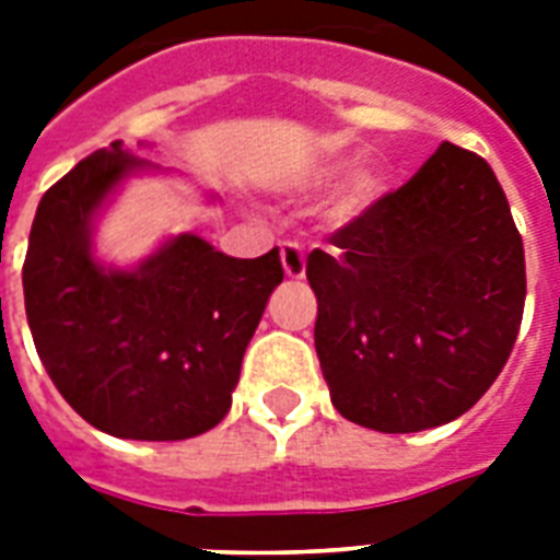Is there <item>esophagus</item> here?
Listing matches in <instances>:
<instances>
[{"mask_svg": "<svg viewBox=\"0 0 560 560\" xmlns=\"http://www.w3.org/2000/svg\"><path fill=\"white\" fill-rule=\"evenodd\" d=\"M281 267L288 279H305V253L299 244H281Z\"/></svg>", "mask_w": 560, "mask_h": 560, "instance_id": "esophagus-1", "label": "esophagus"}]
</instances>
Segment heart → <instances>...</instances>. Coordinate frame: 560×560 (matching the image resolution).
<instances>
[{
	"label": "heart",
	"instance_id": "obj_1",
	"mask_svg": "<svg viewBox=\"0 0 560 560\" xmlns=\"http://www.w3.org/2000/svg\"><path fill=\"white\" fill-rule=\"evenodd\" d=\"M342 186L337 191V211L342 218H358L363 211H369L374 202L381 200L386 191V177L377 168H358L351 171L349 160H328L311 174V186L314 188H328L334 183Z\"/></svg>",
	"mask_w": 560,
	"mask_h": 560
}]
</instances>
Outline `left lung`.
<instances>
[{
	"mask_svg": "<svg viewBox=\"0 0 560 560\" xmlns=\"http://www.w3.org/2000/svg\"><path fill=\"white\" fill-rule=\"evenodd\" d=\"M307 255L331 404L377 433L465 416L503 372L526 299L521 232L482 156L442 142Z\"/></svg>",
	"mask_w": 560,
	"mask_h": 560,
	"instance_id": "8db88e82",
	"label": "left lung"
}]
</instances>
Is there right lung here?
Listing matches in <instances>:
<instances>
[{"label": "right lung", "instance_id": "add662e5", "mask_svg": "<svg viewBox=\"0 0 560 560\" xmlns=\"http://www.w3.org/2000/svg\"><path fill=\"white\" fill-rule=\"evenodd\" d=\"M139 174L165 171L113 142L43 194L22 267L25 314L48 377L83 421L116 439L183 442L232 407L284 270L279 246L232 258L194 232L133 267L101 261L95 223Z\"/></svg>", "mask_w": 560, "mask_h": 560}]
</instances>
